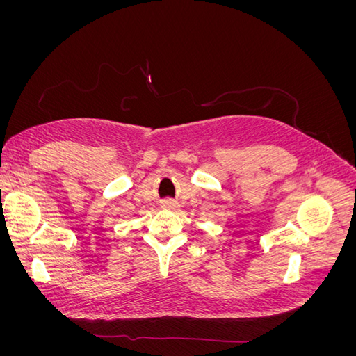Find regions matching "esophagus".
Masks as SVG:
<instances>
[{"mask_svg":"<svg viewBox=\"0 0 356 356\" xmlns=\"http://www.w3.org/2000/svg\"><path fill=\"white\" fill-rule=\"evenodd\" d=\"M163 203H165V207H175V204H177V203H175V202H174V200H170V199H168V200H165V202H163Z\"/></svg>","mask_w":356,"mask_h":356,"instance_id":"esophagus-1","label":"esophagus"}]
</instances>
